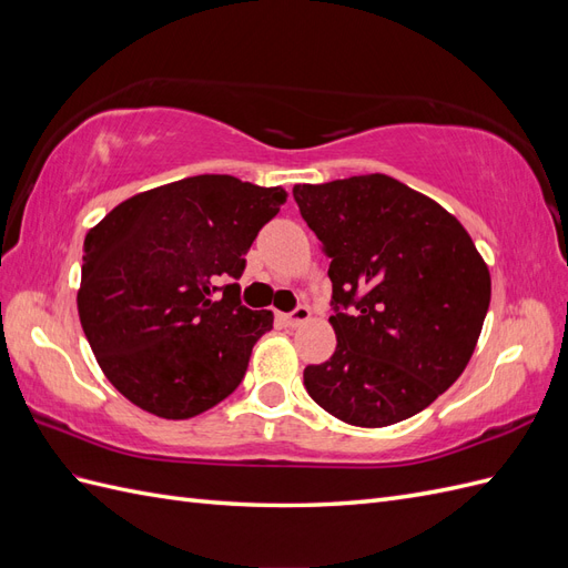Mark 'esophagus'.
I'll use <instances>...</instances> for the list:
<instances>
[{"label":"esophagus","instance_id":"obj_1","mask_svg":"<svg viewBox=\"0 0 568 568\" xmlns=\"http://www.w3.org/2000/svg\"><path fill=\"white\" fill-rule=\"evenodd\" d=\"M282 320H284L288 326H298V324L311 320V307H307V305H298V307H294V311H291L288 315H282Z\"/></svg>","mask_w":568,"mask_h":568}]
</instances>
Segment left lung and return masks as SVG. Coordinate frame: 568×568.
<instances>
[{
  "mask_svg": "<svg viewBox=\"0 0 568 568\" xmlns=\"http://www.w3.org/2000/svg\"><path fill=\"white\" fill-rule=\"evenodd\" d=\"M329 257L336 351L303 384L336 419L379 428L432 405L467 367L490 272L459 220L388 175L296 184Z\"/></svg>",
  "mask_w": 568,
  "mask_h": 568,
  "instance_id": "left-lung-1",
  "label": "left lung"
}]
</instances>
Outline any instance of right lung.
Here are the masks:
<instances>
[{
	"label": "right lung",
	"instance_id": "1",
	"mask_svg": "<svg viewBox=\"0 0 568 568\" xmlns=\"http://www.w3.org/2000/svg\"><path fill=\"white\" fill-rule=\"evenodd\" d=\"M284 201L282 186L196 175L123 201L84 236L80 324L132 405L189 419L242 384L274 317L242 305L239 284H215L242 277L253 239Z\"/></svg>",
	"mask_w": 568,
	"mask_h": 568
}]
</instances>
